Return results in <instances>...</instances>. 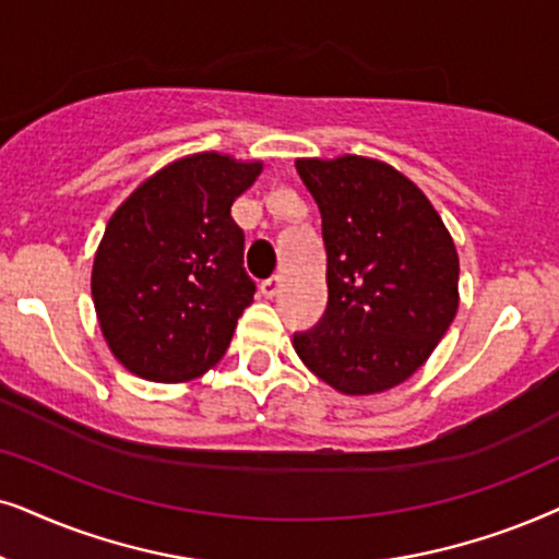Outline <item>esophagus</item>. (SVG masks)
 <instances>
[{"instance_id": "obj_1", "label": "esophagus", "mask_w": 559, "mask_h": 559, "mask_svg": "<svg viewBox=\"0 0 559 559\" xmlns=\"http://www.w3.org/2000/svg\"><path fill=\"white\" fill-rule=\"evenodd\" d=\"M281 288V275H271V278H265L263 284H260V294L265 296V299H273L275 294H278Z\"/></svg>"}]
</instances>
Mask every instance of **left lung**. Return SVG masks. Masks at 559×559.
<instances>
[{
  "label": "left lung",
  "instance_id": "obj_1",
  "mask_svg": "<svg viewBox=\"0 0 559 559\" xmlns=\"http://www.w3.org/2000/svg\"><path fill=\"white\" fill-rule=\"evenodd\" d=\"M322 214L326 311L294 349L345 396L404 383L440 345L457 314L460 260L419 186L362 155L296 160Z\"/></svg>",
  "mask_w": 559,
  "mask_h": 559
}]
</instances>
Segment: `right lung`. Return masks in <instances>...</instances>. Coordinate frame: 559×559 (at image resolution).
<instances>
[{
    "label": "right lung",
    "mask_w": 559,
    "mask_h": 559,
    "mask_svg": "<svg viewBox=\"0 0 559 559\" xmlns=\"http://www.w3.org/2000/svg\"><path fill=\"white\" fill-rule=\"evenodd\" d=\"M260 170V160L225 153L186 155L111 214L94 255L92 299L111 355L130 373L183 383L227 353L255 294L229 210Z\"/></svg>",
    "instance_id": "obj_1"
}]
</instances>
